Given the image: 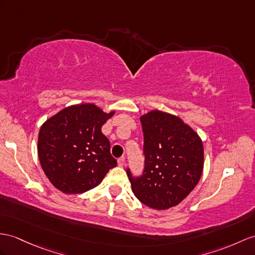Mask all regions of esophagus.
Masks as SVG:
<instances>
[{
	"label": "esophagus",
	"mask_w": 255,
	"mask_h": 255,
	"mask_svg": "<svg viewBox=\"0 0 255 255\" xmlns=\"http://www.w3.org/2000/svg\"><path fill=\"white\" fill-rule=\"evenodd\" d=\"M118 165H119V166H124V165H126V158L121 157V158L118 159Z\"/></svg>",
	"instance_id": "1"
}]
</instances>
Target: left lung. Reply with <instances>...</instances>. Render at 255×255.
Segmentation results:
<instances>
[{"mask_svg":"<svg viewBox=\"0 0 255 255\" xmlns=\"http://www.w3.org/2000/svg\"><path fill=\"white\" fill-rule=\"evenodd\" d=\"M145 165L141 175L127 174L137 199L164 210L181 202L195 188L203 170V145L178 117L153 110L140 117Z\"/></svg>","mask_w":255,"mask_h":255,"instance_id":"obj_1","label":"left lung"}]
</instances>
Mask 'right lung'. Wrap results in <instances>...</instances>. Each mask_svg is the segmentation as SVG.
Listing matches in <instances>:
<instances>
[{
  "instance_id": "1",
  "label": "right lung",
  "mask_w": 255,
  "mask_h": 255,
  "mask_svg": "<svg viewBox=\"0 0 255 255\" xmlns=\"http://www.w3.org/2000/svg\"><path fill=\"white\" fill-rule=\"evenodd\" d=\"M93 104L70 106L43 124L38 140L40 163L56 188L82 194L117 165L102 127L114 116Z\"/></svg>"
}]
</instances>
